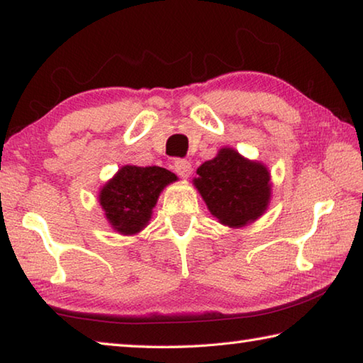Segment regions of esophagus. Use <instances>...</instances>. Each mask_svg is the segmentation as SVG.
Returning a JSON list of instances; mask_svg holds the SVG:
<instances>
[{
	"label": "esophagus",
	"instance_id": "obj_1",
	"mask_svg": "<svg viewBox=\"0 0 363 363\" xmlns=\"http://www.w3.org/2000/svg\"><path fill=\"white\" fill-rule=\"evenodd\" d=\"M174 171L181 177H189L190 174H192V164H190V162L184 160V159H177L174 162Z\"/></svg>",
	"mask_w": 363,
	"mask_h": 363
}]
</instances>
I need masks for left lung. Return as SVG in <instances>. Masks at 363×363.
Returning a JSON list of instances; mask_svg holds the SVG:
<instances>
[{
  "label": "left lung",
  "mask_w": 363,
  "mask_h": 363,
  "mask_svg": "<svg viewBox=\"0 0 363 363\" xmlns=\"http://www.w3.org/2000/svg\"><path fill=\"white\" fill-rule=\"evenodd\" d=\"M194 184L216 219L232 228L245 227L265 213L272 182L265 164L222 147L196 169Z\"/></svg>",
  "instance_id": "8db88e82"
}]
</instances>
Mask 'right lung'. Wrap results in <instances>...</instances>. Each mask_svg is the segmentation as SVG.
Here are the masks:
<instances>
[{
  "mask_svg": "<svg viewBox=\"0 0 363 363\" xmlns=\"http://www.w3.org/2000/svg\"><path fill=\"white\" fill-rule=\"evenodd\" d=\"M177 176L160 167L125 164L100 190L104 216L121 235H135L147 225L160 192Z\"/></svg>",
  "mask_w": 363,
  "mask_h": 363,
  "instance_id": "obj_1",
  "label": "right lung"
}]
</instances>
